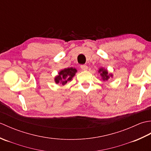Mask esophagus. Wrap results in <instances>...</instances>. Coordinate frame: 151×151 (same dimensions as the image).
Returning <instances> with one entry per match:
<instances>
[{
	"label": "esophagus",
	"instance_id": "obj_1",
	"mask_svg": "<svg viewBox=\"0 0 151 151\" xmlns=\"http://www.w3.org/2000/svg\"><path fill=\"white\" fill-rule=\"evenodd\" d=\"M81 68L83 70H86L88 69V66L86 65H81Z\"/></svg>",
	"mask_w": 151,
	"mask_h": 151
}]
</instances>
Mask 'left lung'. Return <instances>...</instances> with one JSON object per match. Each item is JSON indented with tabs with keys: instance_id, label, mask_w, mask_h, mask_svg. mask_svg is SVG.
<instances>
[{
	"instance_id": "obj_1",
	"label": "left lung",
	"mask_w": 151,
	"mask_h": 151,
	"mask_svg": "<svg viewBox=\"0 0 151 151\" xmlns=\"http://www.w3.org/2000/svg\"><path fill=\"white\" fill-rule=\"evenodd\" d=\"M99 72H101V75L102 76V78H103V80H106V81H107V80L110 78V76H111V75H108V71L106 70H103L102 69H101L100 70H99Z\"/></svg>"
}]
</instances>
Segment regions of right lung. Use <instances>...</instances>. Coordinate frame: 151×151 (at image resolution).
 Returning a JSON list of instances; mask_svg holds the SVG:
<instances>
[{
    "label": "right lung",
    "mask_w": 151,
    "mask_h": 151,
    "mask_svg": "<svg viewBox=\"0 0 151 151\" xmlns=\"http://www.w3.org/2000/svg\"><path fill=\"white\" fill-rule=\"evenodd\" d=\"M76 70L74 68H67L65 69L59 73V75L55 78V82L56 84L62 83L63 85H65L67 81H69L75 75Z\"/></svg>",
    "instance_id": "add662e5"
}]
</instances>
